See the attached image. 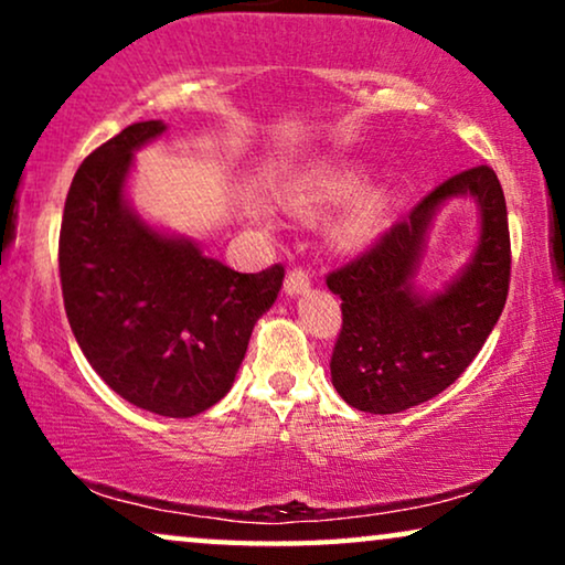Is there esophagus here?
<instances>
[{"label": "esophagus", "instance_id": "1", "mask_svg": "<svg viewBox=\"0 0 565 565\" xmlns=\"http://www.w3.org/2000/svg\"><path fill=\"white\" fill-rule=\"evenodd\" d=\"M308 285H311V275H308L303 267L290 269L288 277H285V292H288V296H298V292H306Z\"/></svg>", "mask_w": 565, "mask_h": 565}]
</instances>
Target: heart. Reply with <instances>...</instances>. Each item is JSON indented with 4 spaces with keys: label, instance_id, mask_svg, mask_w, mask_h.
Returning <instances> with one entry per match:
<instances>
[{
    "label": "heart",
    "instance_id": "obj_1",
    "mask_svg": "<svg viewBox=\"0 0 565 565\" xmlns=\"http://www.w3.org/2000/svg\"><path fill=\"white\" fill-rule=\"evenodd\" d=\"M362 174L358 169H329V172L319 174L303 198L306 205L311 203H334V200H344L354 195L362 188ZM391 215V198L388 192L375 190L362 195L350 211L342 215V221L334 226V242L339 246H362L381 234Z\"/></svg>",
    "mask_w": 565,
    "mask_h": 565
}]
</instances>
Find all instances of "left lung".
<instances>
[{
	"mask_svg": "<svg viewBox=\"0 0 565 565\" xmlns=\"http://www.w3.org/2000/svg\"><path fill=\"white\" fill-rule=\"evenodd\" d=\"M470 194L482 207V238L467 269L437 297L413 277L438 205ZM512 273L507 200L491 167L450 177L422 198L358 259L327 275L342 298L331 383L367 414H398L435 398L466 373L504 311Z\"/></svg>",
	"mask_w": 565,
	"mask_h": 565,
	"instance_id": "1",
	"label": "left lung"
}]
</instances>
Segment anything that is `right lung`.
Here are the masks:
<instances>
[{
    "instance_id": "obj_1",
    "label": "right lung",
    "mask_w": 565,
    "mask_h": 565,
    "mask_svg": "<svg viewBox=\"0 0 565 565\" xmlns=\"http://www.w3.org/2000/svg\"><path fill=\"white\" fill-rule=\"evenodd\" d=\"M134 122L76 169L58 236L66 319L110 388L146 412L188 419L226 396L285 267L236 273L190 238L151 228L126 203L134 151L161 136Z\"/></svg>"
}]
</instances>
